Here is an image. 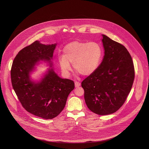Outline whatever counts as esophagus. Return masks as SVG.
<instances>
[{"instance_id":"esophagus-1","label":"esophagus","mask_w":149,"mask_h":149,"mask_svg":"<svg viewBox=\"0 0 149 149\" xmlns=\"http://www.w3.org/2000/svg\"><path fill=\"white\" fill-rule=\"evenodd\" d=\"M80 86V83H79V81H75V86L76 88H78L79 86Z\"/></svg>"}]
</instances>
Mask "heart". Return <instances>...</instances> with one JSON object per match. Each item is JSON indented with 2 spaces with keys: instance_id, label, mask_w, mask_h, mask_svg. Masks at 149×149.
I'll list each match as a JSON object with an SVG mask.
<instances>
[{
  "instance_id": "1",
  "label": "heart",
  "mask_w": 149,
  "mask_h": 149,
  "mask_svg": "<svg viewBox=\"0 0 149 149\" xmlns=\"http://www.w3.org/2000/svg\"><path fill=\"white\" fill-rule=\"evenodd\" d=\"M103 55V49L98 43L74 41L64 46L63 56L58 57V63L65 75H69L72 64L79 73L88 76L98 69Z\"/></svg>"
}]
</instances>
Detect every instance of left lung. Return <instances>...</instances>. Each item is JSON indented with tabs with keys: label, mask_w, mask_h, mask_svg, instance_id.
Listing matches in <instances>:
<instances>
[{
	"label": "left lung",
	"mask_w": 149,
	"mask_h": 149,
	"mask_svg": "<svg viewBox=\"0 0 149 149\" xmlns=\"http://www.w3.org/2000/svg\"><path fill=\"white\" fill-rule=\"evenodd\" d=\"M104 55L98 69L81 83L88 108L95 113H113L123 104L135 78L132 57L126 48L102 35Z\"/></svg>",
	"instance_id": "obj_1"
}]
</instances>
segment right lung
<instances>
[{
    "label": "right lung",
    "mask_w": 149,
    "mask_h": 149,
    "mask_svg": "<svg viewBox=\"0 0 149 149\" xmlns=\"http://www.w3.org/2000/svg\"><path fill=\"white\" fill-rule=\"evenodd\" d=\"M56 45L36 41L18 53L10 71L12 86L22 106L46 120L61 113L75 86L72 80L59 77L54 71L52 60ZM42 61L49 67L39 81H34L30 75Z\"/></svg>",
    "instance_id": "1"
}]
</instances>
